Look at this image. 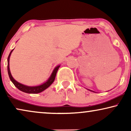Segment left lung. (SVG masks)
Masks as SVG:
<instances>
[{
  "instance_id": "left-lung-1",
  "label": "left lung",
  "mask_w": 131,
  "mask_h": 131,
  "mask_svg": "<svg viewBox=\"0 0 131 131\" xmlns=\"http://www.w3.org/2000/svg\"><path fill=\"white\" fill-rule=\"evenodd\" d=\"M89 91H91V90H89ZM92 92H94V91H92Z\"/></svg>"
}]
</instances>
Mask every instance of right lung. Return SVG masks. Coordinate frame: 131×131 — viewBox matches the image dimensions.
<instances>
[{
    "instance_id": "add662e5",
    "label": "right lung",
    "mask_w": 131,
    "mask_h": 131,
    "mask_svg": "<svg viewBox=\"0 0 131 131\" xmlns=\"http://www.w3.org/2000/svg\"><path fill=\"white\" fill-rule=\"evenodd\" d=\"M13 50L14 49H12V51H10L8 58V72L9 77L10 80H11L12 83H14V85H15V86L17 87L19 90L23 91V92H24L28 93V94H38V93L42 92V91L45 90L46 89H47L53 83L55 80V76H56L57 71H58V69L60 67V65L57 66V67L55 68L54 70H53L52 71V73L51 76L49 77V78L48 79L47 81L40 85L36 86H29L24 85H23V84H21L20 83H19V82H18L17 81H16V80L13 78V77L12 76L9 69V58Z\"/></svg>"
}]
</instances>
